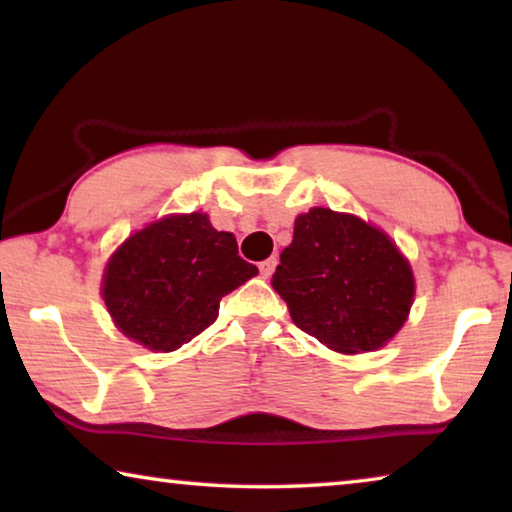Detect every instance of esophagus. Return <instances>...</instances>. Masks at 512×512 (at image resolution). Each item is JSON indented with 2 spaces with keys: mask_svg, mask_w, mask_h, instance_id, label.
Segmentation results:
<instances>
[{
  "mask_svg": "<svg viewBox=\"0 0 512 512\" xmlns=\"http://www.w3.org/2000/svg\"><path fill=\"white\" fill-rule=\"evenodd\" d=\"M275 266H277V259L268 257V259H264L262 264H259V273H262L264 277H271L273 271H275Z\"/></svg>",
  "mask_w": 512,
  "mask_h": 512,
  "instance_id": "1",
  "label": "esophagus"
}]
</instances>
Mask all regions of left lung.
<instances>
[{
    "mask_svg": "<svg viewBox=\"0 0 512 512\" xmlns=\"http://www.w3.org/2000/svg\"><path fill=\"white\" fill-rule=\"evenodd\" d=\"M273 289L302 332L345 354L393 339L415 291L409 262L384 232L327 207L296 219Z\"/></svg>",
    "mask_w": 512,
    "mask_h": 512,
    "instance_id": "obj_1",
    "label": "left lung"
}]
</instances>
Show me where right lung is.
I'll list each match as a JSON object with an SVG mask.
<instances>
[{
    "label": "right lung",
    "instance_id": "1",
    "mask_svg": "<svg viewBox=\"0 0 512 512\" xmlns=\"http://www.w3.org/2000/svg\"><path fill=\"white\" fill-rule=\"evenodd\" d=\"M255 275L257 266L239 257L237 239L192 212L128 237L110 257L101 291L128 339L171 352L210 327L221 298Z\"/></svg>",
    "mask_w": 512,
    "mask_h": 512
}]
</instances>
